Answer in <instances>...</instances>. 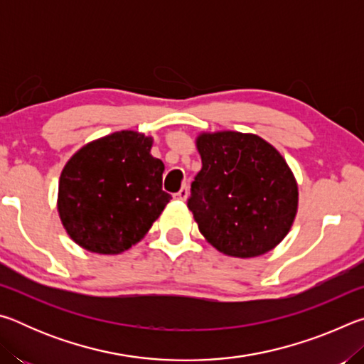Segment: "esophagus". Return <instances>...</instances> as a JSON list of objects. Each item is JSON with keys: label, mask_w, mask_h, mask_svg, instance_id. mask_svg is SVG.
<instances>
[{"label": "esophagus", "mask_w": 364, "mask_h": 364, "mask_svg": "<svg viewBox=\"0 0 364 364\" xmlns=\"http://www.w3.org/2000/svg\"><path fill=\"white\" fill-rule=\"evenodd\" d=\"M186 197H188V188H186V186H183V188L175 194V199H180V200H186Z\"/></svg>", "instance_id": "34e87169"}]
</instances>
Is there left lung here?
Masks as SVG:
<instances>
[{"label":"left lung","mask_w":364,"mask_h":364,"mask_svg":"<svg viewBox=\"0 0 364 364\" xmlns=\"http://www.w3.org/2000/svg\"><path fill=\"white\" fill-rule=\"evenodd\" d=\"M202 168L188 207L199 231L230 257L252 258L274 249L291 230L299 188L284 157L257 134L197 136Z\"/></svg>","instance_id":"left-lung-1"}]
</instances>
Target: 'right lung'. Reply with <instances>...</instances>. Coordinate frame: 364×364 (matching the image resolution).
I'll return each mask as SVG.
<instances>
[{
    "mask_svg": "<svg viewBox=\"0 0 364 364\" xmlns=\"http://www.w3.org/2000/svg\"><path fill=\"white\" fill-rule=\"evenodd\" d=\"M152 138L115 132L83 146L59 178L58 210L65 231L95 254H122L139 242L171 196Z\"/></svg>",
    "mask_w": 364,
    "mask_h": 364,
    "instance_id": "obj_1",
    "label": "right lung"
}]
</instances>
